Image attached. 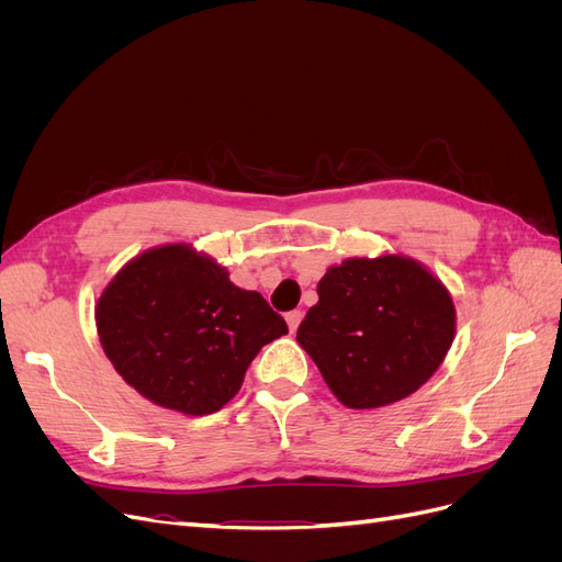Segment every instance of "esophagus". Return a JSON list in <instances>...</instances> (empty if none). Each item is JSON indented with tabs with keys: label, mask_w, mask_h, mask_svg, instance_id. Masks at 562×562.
<instances>
[{
	"label": "esophagus",
	"mask_w": 562,
	"mask_h": 562,
	"mask_svg": "<svg viewBox=\"0 0 562 562\" xmlns=\"http://www.w3.org/2000/svg\"><path fill=\"white\" fill-rule=\"evenodd\" d=\"M300 321H302V312H300V310H295V312H288V314H285V323H288V328H291V333H295V330H297Z\"/></svg>",
	"instance_id": "34e87169"
}]
</instances>
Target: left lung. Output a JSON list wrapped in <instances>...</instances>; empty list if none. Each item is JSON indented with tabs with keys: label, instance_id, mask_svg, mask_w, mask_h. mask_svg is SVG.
<instances>
[{
	"label": "left lung",
	"instance_id": "1",
	"mask_svg": "<svg viewBox=\"0 0 562 562\" xmlns=\"http://www.w3.org/2000/svg\"><path fill=\"white\" fill-rule=\"evenodd\" d=\"M316 293L297 342L353 411L415 394L454 339L448 288L405 255L345 260L326 271Z\"/></svg>",
	"mask_w": 562,
	"mask_h": 562
}]
</instances>
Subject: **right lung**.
<instances>
[{
    "label": "right lung",
    "instance_id": "obj_1",
    "mask_svg": "<svg viewBox=\"0 0 562 562\" xmlns=\"http://www.w3.org/2000/svg\"><path fill=\"white\" fill-rule=\"evenodd\" d=\"M100 345L138 394L192 417L241 389L258 351L288 333L267 300L187 244L145 250L95 304Z\"/></svg>",
    "mask_w": 562,
    "mask_h": 562
}]
</instances>
